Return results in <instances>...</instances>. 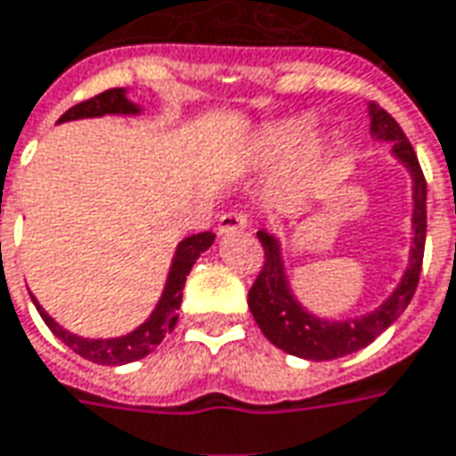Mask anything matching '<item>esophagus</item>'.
I'll use <instances>...</instances> for the list:
<instances>
[{"label":"esophagus","instance_id":"esophagus-1","mask_svg":"<svg viewBox=\"0 0 456 456\" xmlns=\"http://www.w3.org/2000/svg\"><path fill=\"white\" fill-rule=\"evenodd\" d=\"M244 229H249V219H247V215H241V212H229L216 224L219 234H234V232H244Z\"/></svg>","mask_w":456,"mask_h":456}]
</instances>
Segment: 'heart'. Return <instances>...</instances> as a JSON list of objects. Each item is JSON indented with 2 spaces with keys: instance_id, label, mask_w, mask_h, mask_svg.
<instances>
[{
  "instance_id": "b5f03b06",
  "label": "heart",
  "mask_w": 456,
  "mask_h": 456,
  "mask_svg": "<svg viewBox=\"0 0 456 456\" xmlns=\"http://www.w3.org/2000/svg\"><path fill=\"white\" fill-rule=\"evenodd\" d=\"M240 154L254 167H277L295 159L280 179L281 194L299 197L332 159V142L314 134V117L292 114L256 126L241 142Z\"/></svg>"
}]
</instances>
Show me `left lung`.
I'll return each mask as SVG.
<instances>
[{
	"label": "left lung",
	"instance_id": "8db88e82",
	"mask_svg": "<svg viewBox=\"0 0 456 456\" xmlns=\"http://www.w3.org/2000/svg\"><path fill=\"white\" fill-rule=\"evenodd\" d=\"M367 114H370V137L374 142L389 144V157L402 164L411 179L410 259L397 287L387 294L382 305H377L364 314L345 319H327L309 312L297 299L289 284L281 240L277 234H269L267 229L256 232L265 247V267L247 297L254 322L277 349L309 362L346 357L371 345L407 309L422 272L424 234H427V182L402 126L377 104H370Z\"/></svg>",
	"mask_w": 456,
	"mask_h": 456
}]
</instances>
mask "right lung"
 I'll use <instances>...</instances> for the list:
<instances>
[{"label":"right lung","instance_id":"add662e5","mask_svg":"<svg viewBox=\"0 0 456 456\" xmlns=\"http://www.w3.org/2000/svg\"><path fill=\"white\" fill-rule=\"evenodd\" d=\"M144 107H139L137 102H132L129 89H110L102 92L97 97L86 99L82 104H77L72 110H67L59 122H74V119H97V117H107V114H117V117H139ZM215 244V234L212 232H202V234H191L176 244L172 265L167 272V281L159 294V302L154 305L150 317L144 319L139 327L132 332L119 334V337H107V339H92V337H79V334L69 332L67 327H61L57 319L49 317L45 306L37 302L32 292V302L37 312L42 314L45 324L52 330V334L61 339L64 345L74 349L79 357L89 359L94 364H107V367H119V364H129L137 359L147 357L154 346L162 342L167 334L175 330L176 324V309L182 306V292H184V281H187L189 272L194 267V262L202 256L209 247Z\"/></svg>","mask_w":456,"mask_h":456}]
</instances>
